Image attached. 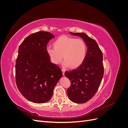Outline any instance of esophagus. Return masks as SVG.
I'll return each mask as SVG.
<instances>
[{
    "label": "esophagus",
    "mask_w": 128,
    "mask_h": 128,
    "mask_svg": "<svg viewBox=\"0 0 128 128\" xmlns=\"http://www.w3.org/2000/svg\"><path fill=\"white\" fill-rule=\"evenodd\" d=\"M62 74L63 75H64V72H65V70L64 69H62Z\"/></svg>",
    "instance_id": "1"
}]
</instances>
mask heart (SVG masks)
<instances>
[{
	"label": "heart",
	"mask_w": 128,
	"mask_h": 128,
	"mask_svg": "<svg viewBox=\"0 0 128 128\" xmlns=\"http://www.w3.org/2000/svg\"><path fill=\"white\" fill-rule=\"evenodd\" d=\"M53 44V48L48 47L46 52L54 64H59L63 58L65 66H70L72 68H76L86 59L87 46L82 39L63 35L58 37Z\"/></svg>",
	"instance_id": "heart-1"
}]
</instances>
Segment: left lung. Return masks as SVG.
Here are the masks:
<instances>
[{"label": "left lung", "mask_w": 128, "mask_h": 128, "mask_svg": "<svg viewBox=\"0 0 128 128\" xmlns=\"http://www.w3.org/2000/svg\"><path fill=\"white\" fill-rule=\"evenodd\" d=\"M70 33L82 38L88 47L83 64L74 70L64 72L71 82L67 91L69 98L74 102L83 104L94 96L101 84L104 72L102 52L96 41L86 34Z\"/></svg>", "instance_id": "left-lung-1"}]
</instances>
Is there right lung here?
Wrapping results in <instances>:
<instances>
[{
	"label": "right lung",
	"instance_id": "obj_1",
	"mask_svg": "<svg viewBox=\"0 0 128 128\" xmlns=\"http://www.w3.org/2000/svg\"><path fill=\"white\" fill-rule=\"evenodd\" d=\"M54 36L47 32H38L26 38L19 46L15 64V80L19 91L29 101L48 102L58 81L61 69L52 64L46 52L49 40Z\"/></svg>",
	"mask_w": 128,
	"mask_h": 128
}]
</instances>
